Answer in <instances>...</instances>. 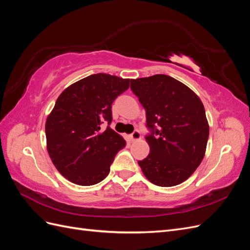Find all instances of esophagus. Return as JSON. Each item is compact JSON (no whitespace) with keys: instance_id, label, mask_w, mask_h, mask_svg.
Here are the masks:
<instances>
[{"instance_id":"obj_1","label":"esophagus","mask_w":250,"mask_h":250,"mask_svg":"<svg viewBox=\"0 0 250 250\" xmlns=\"http://www.w3.org/2000/svg\"><path fill=\"white\" fill-rule=\"evenodd\" d=\"M129 138H130V141H132V142L138 141V140L141 139V133H140L139 130H134V131L130 134Z\"/></svg>"}]
</instances>
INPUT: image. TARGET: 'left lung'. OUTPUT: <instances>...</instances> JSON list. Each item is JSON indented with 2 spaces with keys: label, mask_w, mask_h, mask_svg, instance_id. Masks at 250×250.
I'll return each instance as SVG.
<instances>
[{
  "label": "left lung",
  "mask_w": 250,
  "mask_h": 250,
  "mask_svg": "<svg viewBox=\"0 0 250 250\" xmlns=\"http://www.w3.org/2000/svg\"><path fill=\"white\" fill-rule=\"evenodd\" d=\"M146 110L150 153L140 167L151 183L173 187L190 177L206 154L209 127L204 106L191 88L168 75L131 79Z\"/></svg>",
  "instance_id": "1"
}]
</instances>
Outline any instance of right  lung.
<instances>
[{
    "mask_svg": "<svg viewBox=\"0 0 250 250\" xmlns=\"http://www.w3.org/2000/svg\"><path fill=\"white\" fill-rule=\"evenodd\" d=\"M129 79L94 74L66 87L46 121L47 150L67 180L93 186L108 175L125 140L103 123H111V104L129 87Z\"/></svg>",
    "mask_w": 250,
    "mask_h": 250,
    "instance_id": "obj_1",
    "label": "right lung"
}]
</instances>
